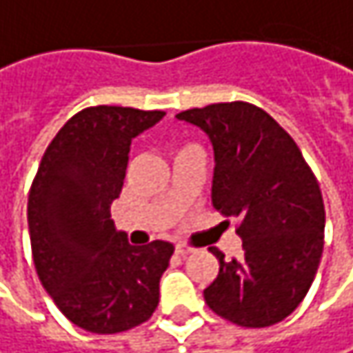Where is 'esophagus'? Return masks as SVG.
I'll use <instances>...</instances> for the list:
<instances>
[{
    "label": "esophagus",
    "instance_id": "34e87169",
    "mask_svg": "<svg viewBox=\"0 0 353 353\" xmlns=\"http://www.w3.org/2000/svg\"><path fill=\"white\" fill-rule=\"evenodd\" d=\"M174 249H176V253H179L181 257H185V255L192 253V247H190V245H187V243H179V245L174 247Z\"/></svg>",
    "mask_w": 353,
    "mask_h": 353
}]
</instances>
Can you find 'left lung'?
I'll return each mask as SVG.
<instances>
[{"instance_id":"left-lung-1","label":"left lung","mask_w":353,"mask_h":353,"mask_svg":"<svg viewBox=\"0 0 353 353\" xmlns=\"http://www.w3.org/2000/svg\"><path fill=\"white\" fill-rule=\"evenodd\" d=\"M213 142V207L237 216L243 255L219 259V275L203 291L207 305L241 327L279 323L314 283L325 209L319 183L295 140L249 102H219L176 114Z\"/></svg>"}]
</instances>
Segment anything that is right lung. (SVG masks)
<instances>
[{
	"label": "right lung",
	"instance_id": "right-lung-1",
	"mask_svg": "<svg viewBox=\"0 0 353 353\" xmlns=\"http://www.w3.org/2000/svg\"><path fill=\"white\" fill-rule=\"evenodd\" d=\"M163 110L90 106L48 144L28 196L32 257L58 310L92 334H120L150 319L174 251L134 247L118 233L110 205L126 176L130 142Z\"/></svg>",
	"mask_w": 353,
	"mask_h": 353
}]
</instances>
